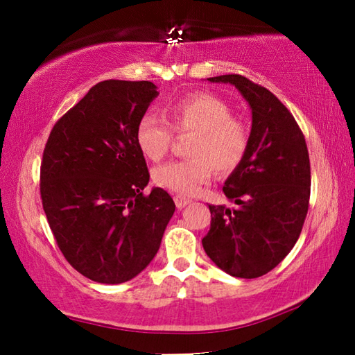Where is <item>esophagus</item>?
<instances>
[{
  "mask_svg": "<svg viewBox=\"0 0 355 355\" xmlns=\"http://www.w3.org/2000/svg\"><path fill=\"white\" fill-rule=\"evenodd\" d=\"M173 201H175V206L178 209H184L187 205H191V200L183 197V195H175V197H173Z\"/></svg>",
  "mask_w": 355,
  "mask_h": 355,
  "instance_id": "obj_1",
  "label": "esophagus"
}]
</instances>
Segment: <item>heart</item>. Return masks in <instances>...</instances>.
<instances>
[{
  "label": "heart",
  "mask_w": 355,
  "mask_h": 355,
  "mask_svg": "<svg viewBox=\"0 0 355 355\" xmlns=\"http://www.w3.org/2000/svg\"><path fill=\"white\" fill-rule=\"evenodd\" d=\"M169 124L178 132H195L189 145L192 158L157 166L154 182L180 195H195L207 183L214 168L230 172L243 160L248 146V131L232 116L230 105L212 93H192L166 108ZM163 119L146 112L135 126L140 153L158 162L168 153L172 130Z\"/></svg>",
  "instance_id": "heart-1"
}]
</instances>
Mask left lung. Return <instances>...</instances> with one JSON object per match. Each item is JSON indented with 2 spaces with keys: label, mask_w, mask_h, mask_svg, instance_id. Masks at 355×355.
<instances>
[{
  "label": "left lung",
  "mask_w": 355,
  "mask_h": 355,
  "mask_svg": "<svg viewBox=\"0 0 355 355\" xmlns=\"http://www.w3.org/2000/svg\"><path fill=\"white\" fill-rule=\"evenodd\" d=\"M230 84L252 110L245 155L223 191L236 207L209 205L212 221L202 238L218 268L235 277L268 273L299 239L310 201V157L291 112L267 88L239 74L209 78Z\"/></svg>",
  "instance_id": "1"
}]
</instances>
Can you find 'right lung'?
<instances>
[{
  "instance_id": "obj_1",
  "label": "right lung",
  "mask_w": 355,
  "mask_h": 355,
  "mask_svg": "<svg viewBox=\"0 0 355 355\" xmlns=\"http://www.w3.org/2000/svg\"><path fill=\"white\" fill-rule=\"evenodd\" d=\"M158 96L149 80H103L53 126L41 198L65 259L99 284L131 281L154 259L175 202L149 183L135 126Z\"/></svg>"
}]
</instances>
